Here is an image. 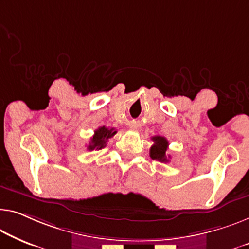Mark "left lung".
<instances>
[{"mask_svg": "<svg viewBox=\"0 0 249 249\" xmlns=\"http://www.w3.org/2000/svg\"><path fill=\"white\" fill-rule=\"evenodd\" d=\"M152 141H153L154 144L151 146L150 150V157L153 159V160L160 161V162H169L170 157L166 158V150H168L169 142L165 137L163 136H154L152 137Z\"/></svg>", "mask_w": 249, "mask_h": 249, "instance_id": "8db88e82", "label": "left lung"}]
</instances>
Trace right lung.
Returning <instances> with one entry per match:
<instances>
[{
    "label": "right lung",
    "mask_w": 249,
    "mask_h": 249,
    "mask_svg": "<svg viewBox=\"0 0 249 249\" xmlns=\"http://www.w3.org/2000/svg\"><path fill=\"white\" fill-rule=\"evenodd\" d=\"M115 134H116V131L114 128L109 129L105 127V126H102V127H99L95 131V134L90 139V142H89L87 148L89 151L101 150V148L106 145L107 140L110 139Z\"/></svg>",
    "instance_id": "obj_1"
}]
</instances>
